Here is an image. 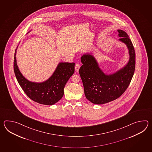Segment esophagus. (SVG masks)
I'll use <instances>...</instances> for the list:
<instances>
[{
    "label": "esophagus",
    "mask_w": 152,
    "mask_h": 152,
    "mask_svg": "<svg viewBox=\"0 0 152 152\" xmlns=\"http://www.w3.org/2000/svg\"><path fill=\"white\" fill-rule=\"evenodd\" d=\"M80 67V65L79 64H76V65L75 66V71L77 72H79Z\"/></svg>",
    "instance_id": "34e87169"
}]
</instances>
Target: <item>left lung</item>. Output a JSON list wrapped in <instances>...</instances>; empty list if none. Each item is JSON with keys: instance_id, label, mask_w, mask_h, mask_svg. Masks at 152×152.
Wrapping results in <instances>:
<instances>
[{"instance_id": "1", "label": "left lung", "mask_w": 152, "mask_h": 152, "mask_svg": "<svg viewBox=\"0 0 152 152\" xmlns=\"http://www.w3.org/2000/svg\"><path fill=\"white\" fill-rule=\"evenodd\" d=\"M119 41L126 45L129 60L123 68L111 75H105L99 68L93 55L84 54L81 58L83 65L79 74L87 99L95 104L107 103L117 99L126 91L132 79L135 69V53L129 36L118 30Z\"/></svg>"}]
</instances>
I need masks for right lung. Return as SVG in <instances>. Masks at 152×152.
Masks as SVG:
<instances>
[{
  "instance_id": "right-lung-1",
  "label": "right lung",
  "mask_w": 152,
  "mask_h": 152,
  "mask_svg": "<svg viewBox=\"0 0 152 152\" xmlns=\"http://www.w3.org/2000/svg\"><path fill=\"white\" fill-rule=\"evenodd\" d=\"M16 50L17 49L14 55V72L17 80L27 96L38 103L47 105H53L60 100L64 94L65 85L75 72V63L60 62L48 80L35 83L27 80L20 73L17 64Z\"/></svg>"
}]
</instances>
